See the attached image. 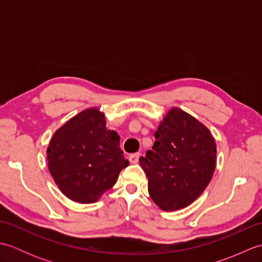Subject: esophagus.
<instances>
[{
    "mask_svg": "<svg viewBox=\"0 0 262 262\" xmlns=\"http://www.w3.org/2000/svg\"><path fill=\"white\" fill-rule=\"evenodd\" d=\"M141 154L140 153H134V154H130L129 155V161L130 163H137L138 160H140Z\"/></svg>",
    "mask_w": 262,
    "mask_h": 262,
    "instance_id": "esophagus-1",
    "label": "esophagus"
}]
</instances>
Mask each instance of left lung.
I'll return each mask as SVG.
<instances>
[{"label":"left lung","mask_w":262,"mask_h":262,"mask_svg":"<svg viewBox=\"0 0 262 262\" xmlns=\"http://www.w3.org/2000/svg\"><path fill=\"white\" fill-rule=\"evenodd\" d=\"M152 149L140 159L155 205L173 211L192 204L208 186L216 166V143L209 129L180 108L160 122Z\"/></svg>","instance_id":"1"}]
</instances>
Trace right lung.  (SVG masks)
<instances>
[{
	"label": "right lung",
	"mask_w": 262,
	"mask_h": 262,
	"mask_svg": "<svg viewBox=\"0 0 262 262\" xmlns=\"http://www.w3.org/2000/svg\"><path fill=\"white\" fill-rule=\"evenodd\" d=\"M119 144V135L107 129L99 108L83 110L66 121L47 148L48 169L59 190L76 203L98 202L129 164Z\"/></svg>",
	"instance_id": "obj_1"
}]
</instances>
